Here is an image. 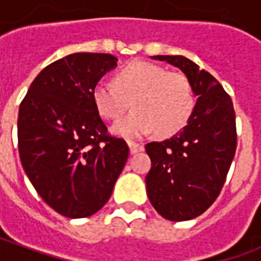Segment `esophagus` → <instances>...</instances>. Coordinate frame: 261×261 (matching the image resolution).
Returning a JSON list of instances; mask_svg holds the SVG:
<instances>
[{
  "label": "esophagus",
  "mask_w": 261,
  "mask_h": 261,
  "mask_svg": "<svg viewBox=\"0 0 261 261\" xmlns=\"http://www.w3.org/2000/svg\"><path fill=\"white\" fill-rule=\"evenodd\" d=\"M128 147H130V152L134 155V153L141 152L142 149H144V145L142 144H137V142H128Z\"/></svg>",
  "instance_id": "obj_1"
}]
</instances>
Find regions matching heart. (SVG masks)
Returning <instances> with one entry per match:
<instances>
[{
  "label": "heart",
  "instance_id": "b5f03b06",
  "mask_svg": "<svg viewBox=\"0 0 261 261\" xmlns=\"http://www.w3.org/2000/svg\"><path fill=\"white\" fill-rule=\"evenodd\" d=\"M92 97L97 112L108 120L120 119L133 102L136 110L112 127L116 136L127 140L153 130L161 137L173 136L186 125L196 106L194 89L186 75L148 61L124 67L116 84L99 81Z\"/></svg>",
  "mask_w": 261,
  "mask_h": 261
}]
</instances>
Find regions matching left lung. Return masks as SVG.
Segmentation results:
<instances>
[{
    "instance_id": "obj_1",
    "label": "left lung",
    "mask_w": 261,
    "mask_h": 261,
    "mask_svg": "<svg viewBox=\"0 0 261 261\" xmlns=\"http://www.w3.org/2000/svg\"><path fill=\"white\" fill-rule=\"evenodd\" d=\"M180 69L190 80L196 106L183 130L145 151L151 170L145 177L153 208L169 221L201 215L224 186L236 151L232 99L213 75L183 56H153Z\"/></svg>"
}]
</instances>
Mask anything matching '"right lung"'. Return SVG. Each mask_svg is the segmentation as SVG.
<instances>
[{"label":"right lung","mask_w":261,"mask_h":261,"mask_svg":"<svg viewBox=\"0 0 261 261\" xmlns=\"http://www.w3.org/2000/svg\"><path fill=\"white\" fill-rule=\"evenodd\" d=\"M116 65L112 54H69L42 69L19 106L22 166L39 196L67 218L97 213L128 158L127 142L109 136L92 97Z\"/></svg>","instance_id":"1"}]
</instances>
